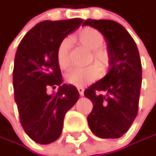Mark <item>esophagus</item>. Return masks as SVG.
I'll return each mask as SVG.
<instances>
[{"label": "esophagus", "instance_id": "obj_1", "mask_svg": "<svg viewBox=\"0 0 156 156\" xmlns=\"http://www.w3.org/2000/svg\"><path fill=\"white\" fill-rule=\"evenodd\" d=\"M77 90H78V92H79V94L81 95V96H83L84 93V89L83 87H78L77 88Z\"/></svg>", "mask_w": 156, "mask_h": 156}]
</instances>
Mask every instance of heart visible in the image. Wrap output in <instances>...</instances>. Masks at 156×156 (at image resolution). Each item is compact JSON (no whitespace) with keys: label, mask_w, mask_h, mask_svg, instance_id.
I'll return each mask as SVG.
<instances>
[{"label":"heart","mask_w":156,"mask_h":156,"mask_svg":"<svg viewBox=\"0 0 156 156\" xmlns=\"http://www.w3.org/2000/svg\"><path fill=\"white\" fill-rule=\"evenodd\" d=\"M75 38L82 45L91 50L92 60L105 71L109 64V53L106 49L101 47L104 42L103 34L95 28L87 27L82 29L76 34ZM70 48L71 39L65 38L60 41L57 49V61L59 67L64 70H67L70 66ZM99 75L100 71L98 67L95 65H91L86 67H76L73 69L66 74V79L68 83L76 87H83L96 81Z\"/></svg>","instance_id":"obj_1"}]
</instances>
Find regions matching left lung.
Wrapping results in <instances>:
<instances>
[{
  "instance_id": "left-lung-1",
  "label": "left lung",
  "mask_w": 156,
  "mask_h": 156,
  "mask_svg": "<svg viewBox=\"0 0 156 156\" xmlns=\"http://www.w3.org/2000/svg\"><path fill=\"white\" fill-rule=\"evenodd\" d=\"M83 26L99 31L107 42L110 69L84 90L93 108L88 115L90 130L101 139H117L128 131L138 115L142 66L133 38L113 20L87 19Z\"/></svg>"
}]
</instances>
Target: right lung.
<instances>
[{
    "mask_svg": "<svg viewBox=\"0 0 156 156\" xmlns=\"http://www.w3.org/2000/svg\"><path fill=\"white\" fill-rule=\"evenodd\" d=\"M83 20H45L32 28L17 47L13 88L21 125L36 143L47 145L61 135L64 117L78 100L77 89L62 84L61 70L57 61L58 44L81 27ZM59 87L56 94L48 88Z\"/></svg>",
    "mask_w": 156,
    "mask_h": 156,
    "instance_id": "right-lung-1",
    "label": "right lung"
}]
</instances>
